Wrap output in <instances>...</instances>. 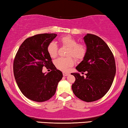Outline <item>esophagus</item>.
<instances>
[{"label":"esophagus","mask_w":128,"mask_h":128,"mask_svg":"<svg viewBox=\"0 0 128 128\" xmlns=\"http://www.w3.org/2000/svg\"><path fill=\"white\" fill-rule=\"evenodd\" d=\"M69 74V73H66V72H64V73H63V75H64V76H67Z\"/></svg>","instance_id":"34e87169"}]
</instances>
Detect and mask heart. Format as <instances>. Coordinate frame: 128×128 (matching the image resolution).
<instances>
[{
	"instance_id": "1",
	"label": "heart",
	"mask_w": 128,
	"mask_h": 128,
	"mask_svg": "<svg viewBox=\"0 0 128 128\" xmlns=\"http://www.w3.org/2000/svg\"><path fill=\"white\" fill-rule=\"evenodd\" d=\"M62 45L68 47L69 50L67 52L66 58H59L56 59L54 64L56 68L63 72L69 70V68L74 64V59L70 57L72 56L77 60H82L86 55L87 47L83 44H78V41L70 36H64L59 40ZM58 46L55 42L52 41L47 46V52L52 58H55L58 55Z\"/></svg>"
}]
</instances>
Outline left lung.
I'll return each mask as SVG.
<instances>
[{
    "instance_id": "1",
    "label": "left lung",
    "mask_w": 128,
    "mask_h": 128,
    "mask_svg": "<svg viewBox=\"0 0 128 128\" xmlns=\"http://www.w3.org/2000/svg\"><path fill=\"white\" fill-rule=\"evenodd\" d=\"M87 46L86 55L76 69L85 72L71 74L76 80L72 86L73 93L86 102H92L106 95L111 88L116 73L115 59L107 44L99 36L87 34L83 38Z\"/></svg>"
}]
</instances>
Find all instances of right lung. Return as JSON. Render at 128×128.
I'll list each match as a JSON object with an SVG mask.
<instances>
[{"label": "right lung", "mask_w": 128, "mask_h": 128, "mask_svg": "<svg viewBox=\"0 0 128 128\" xmlns=\"http://www.w3.org/2000/svg\"><path fill=\"white\" fill-rule=\"evenodd\" d=\"M57 36L40 34L29 37L20 45L13 62L16 82L23 95L31 100L44 102L55 94L62 79V72L58 70L47 52V46ZM52 69L47 74L42 68Z\"/></svg>", "instance_id": "obj_1"}]
</instances>
